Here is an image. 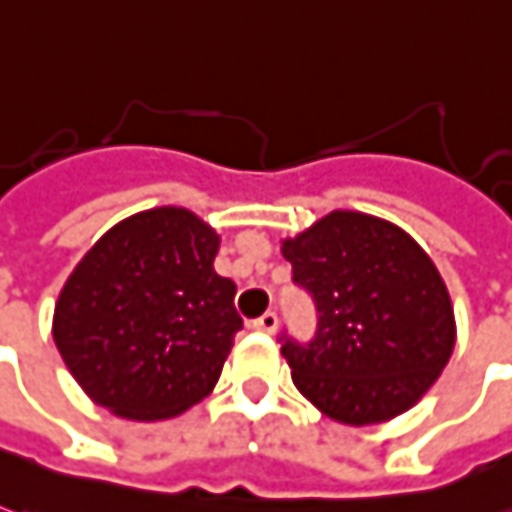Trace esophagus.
I'll return each mask as SVG.
<instances>
[{"instance_id": "1", "label": "esophagus", "mask_w": 512, "mask_h": 512, "mask_svg": "<svg viewBox=\"0 0 512 512\" xmlns=\"http://www.w3.org/2000/svg\"><path fill=\"white\" fill-rule=\"evenodd\" d=\"M252 328L263 330V333H274V330H277V314H274V311H266L263 316H257L255 322H252Z\"/></svg>"}]
</instances>
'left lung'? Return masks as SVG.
I'll return each mask as SVG.
<instances>
[{
	"instance_id": "8db88e82",
	"label": "left lung",
	"mask_w": 512,
	"mask_h": 512,
	"mask_svg": "<svg viewBox=\"0 0 512 512\" xmlns=\"http://www.w3.org/2000/svg\"><path fill=\"white\" fill-rule=\"evenodd\" d=\"M283 257L319 314L308 344L280 339L294 387L347 426L412 409L457 339L446 283L415 238L367 212L333 210L285 238Z\"/></svg>"
}]
</instances>
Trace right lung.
I'll list each match as a JSON object with an SVG mask.
<instances>
[{
	"instance_id": "right-lung-1",
	"label": "right lung",
	"mask_w": 512,
	"mask_h": 512,
	"mask_svg": "<svg viewBox=\"0 0 512 512\" xmlns=\"http://www.w3.org/2000/svg\"><path fill=\"white\" fill-rule=\"evenodd\" d=\"M221 238L196 212L125 218L58 294L55 347L83 392L128 420H165L218 384L235 333V283L215 274Z\"/></svg>"
}]
</instances>
